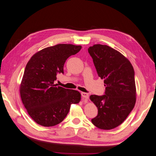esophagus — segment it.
Here are the masks:
<instances>
[{"label":"esophagus","instance_id":"esophagus-1","mask_svg":"<svg viewBox=\"0 0 156 156\" xmlns=\"http://www.w3.org/2000/svg\"><path fill=\"white\" fill-rule=\"evenodd\" d=\"M81 96L82 98H83V100H88L89 98V94L88 93H86V92H81Z\"/></svg>","mask_w":156,"mask_h":156}]
</instances>
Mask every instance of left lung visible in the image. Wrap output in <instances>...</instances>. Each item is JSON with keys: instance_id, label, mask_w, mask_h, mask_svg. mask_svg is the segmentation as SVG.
I'll return each mask as SVG.
<instances>
[{"instance_id": "1", "label": "left lung", "mask_w": 156, "mask_h": 156, "mask_svg": "<svg viewBox=\"0 0 156 156\" xmlns=\"http://www.w3.org/2000/svg\"><path fill=\"white\" fill-rule=\"evenodd\" d=\"M88 52L106 86L104 95L90 96L98 110L92 123L101 129H114L124 122L135 106L134 70L127 58L107 45L94 44L89 47Z\"/></svg>"}]
</instances>
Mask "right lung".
Listing matches in <instances>:
<instances>
[{
	"mask_svg": "<svg viewBox=\"0 0 156 156\" xmlns=\"http://www.w3.org/2000/svg\"><path fill=\"white\" fill-rule=\"evenodd\" d=\"M81 46L59 44L35 53L25 68L20 84L22 102L28 114L38 124L50 127L60 124L70 111L71 104H78L77 90L54 84L56 75L64 73V64Z\"/></svg>",
	"mask_w": 156,
	"mask_h": 156,
	"instance_id": "obj_1",
	"label": "right lung"
}]
</instances>
